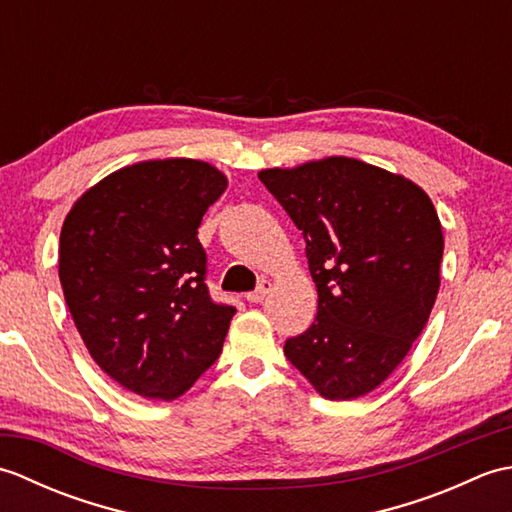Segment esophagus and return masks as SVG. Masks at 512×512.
<instances>
[{
	"mask_svg": "<svg viewBox=\"0 0 512 512\" xmlns=\"http://www.w3.org/2000/svg\"><path fill=\"white\" fill-rule=\"evenodd\" d=\"M270 286H273V284H270L268 279H262V281H259V286H257L253 292H248V295H246V301H250V303H259V301H264V297H266L268 292H270Z\"/></svg>",
	"mask_w": 512,
	"mask_h": 512,
	"instance_id": "obj_1",
	"label": "esophagus"
}]
</instances>
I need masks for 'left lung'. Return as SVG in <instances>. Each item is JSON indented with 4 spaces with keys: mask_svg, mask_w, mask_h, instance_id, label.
Wrapping results in <instances>:
<instances>
[{
    "mask_svg": "<svg viewBox=\"0 0 512 512\" xmlns=\"http://www.w3.org/2000/svg\"><path fill=\"white\" fill-rule=\"evenodd\" d=\"M306 239L317 319L284 354L323 398L376 389L418 339L440 288L436 206L418 184L354 158L264 169Z\"/></svg>",
    "mask_w": 512,
    "mask_h": 512,
    "instance_id": "1",
    "label": "left lung"
}]
</instances>
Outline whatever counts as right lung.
Instances as JSON below:
<instances>
[{
	"label": "right lung",
	"mask_w": 512,
	"mask_h": 512,
	"mask_svg": "<svg viewBox=\"0 0 512 512\" xmlns=\"http://www.w3.org/2000/svg\"><path fill=\"white\" fill-rule=\"evenodd\" d=\"M224 189L206 162L147 160L94 184L65 217L59 279L76 330L138 396H182L222 352L235 308L209 295L198 226Z\"/></svg>",
	"instance_id": "add662e5"
}]
</instances>
